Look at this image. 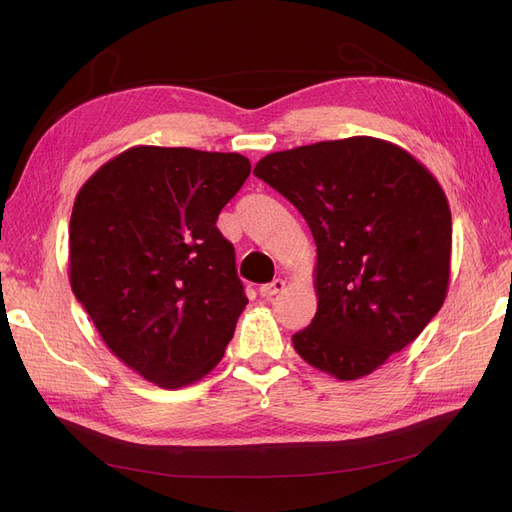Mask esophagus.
Segmentation results:
<instances>
[{
    "label": "esophagus",
    "mask_w": 512,
    "mask_h": 512,
    "mask_svg": "<svg viewBox=\"0 0 512 512\" xmlns=\"http://www.w3.org/2000/svg\"><path fill=\"white\" fill-rule=\"evenodd\" d=\"M284 288H286V282H284V280H273L271 284L260 286V297H262V299H271V297H275L277 292H282Z\"/></svg>",
    "instance_id": "34e87169"
}]
</instances>
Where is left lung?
Wrapping results in <instances>:
<instances>
[{
  "label": "left lung",
  "mask_w": 512,
  "mask_h": 512,
  "mask_svg": "<svg viewBox=\"0 0 512 512\" xmlns=\"http://www.w3.org/2000/svg\"><path fill=\"white\" fill-rule=\"evenodd\" d=\"M254 175L299 209L316 241V316L294 350L359 380L440 312L451 280V207L412 153L374 136L275 151Z\"/></svg>",
  "instance_id": "8db88e82"
}]
</instances>
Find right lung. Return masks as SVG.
I'll list each match as a JSON object with an SVG mask.
<instances>
[{"mask_svg":"<svg viewBox=\"0 0 512 512\" xmlns=\"http://www.w3.org/2000/svg\"><path fill=\"white\" fill-rule=\"evenodd\" d=\"M250 170L241 153L136 145L74 198V297L106 348L162 389L205 378L235 335L247 299L215 222Z\"/></svg>","mask_w":512,"mask_h":512,"instance_id":"1","label":"right lung"}]
</instances>
